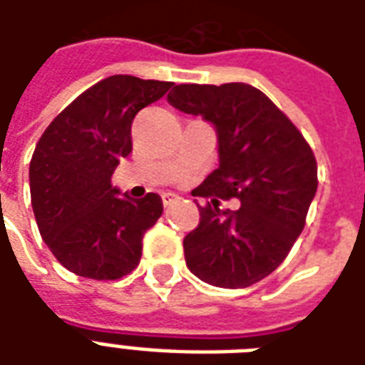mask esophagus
Segmentation results:
<instances>
[{
  "label": "esophagus",
  "mask_w": 365,
  "mask_h": 365,
  "mask_svg": "<svg viewBox=\"0 0 365 365\" xmlns=\"http://www.w3.org/2000/svg\"><path fill=\"white\" fill-rule=\"evenodd\" d=\"M175 201H178V195H174V193H164V195H162V203H164V207L174 205Z\"/></svg>",
  "instance_id": "esophagus-1"
}]
</instances>
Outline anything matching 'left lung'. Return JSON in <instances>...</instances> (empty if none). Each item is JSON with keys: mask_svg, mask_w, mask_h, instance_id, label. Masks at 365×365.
Segmentation results:
<instances>
[{"mask_svg": "<svg viewBox=\"0 0 365 365\" xmlns=\"http://www.w3.org/2000/svg\"><path fill=\"white\" fill-rule=\"evenodd\" d=\"M175 109L203 117L217 133L219 166L191 191L238 197L230 213L199 207V225L183 238L185 264L201 282L238 289L260 282L289 254L317 193V160L297 127L248 83H180Z\"/></svg>", "mask_w": 365, "mask_h": 365, "instance_id": "left-lung-1", "label": "left lung"}]
</instances>
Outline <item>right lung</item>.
Instances as JSON below:
<instances>
[{
    "mask_svg": "<svg viewBox=\"0 0 365 365\" xmlns=\"http://www.w3.org/2000/svg\"><path fill=\"white\" fill-rule=\"evenodd\" d=\"M172 82L111 76L74 99L36 143L29 166L41 237L70 272L119 279L138 266L143 237L164 211L156 193L135 199L111 185L133 150L130 125Z\"/></svg>",
    "mask_w": 365,
    "mask_h": 365,
    "instance_id": "right-lung-1",
    "label": "right lung"
}]
</instances>
